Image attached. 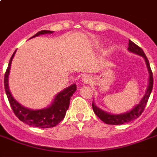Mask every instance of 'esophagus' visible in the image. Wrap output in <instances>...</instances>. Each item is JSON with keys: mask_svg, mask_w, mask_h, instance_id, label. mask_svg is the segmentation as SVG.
<instances>
[{"mask_svg": "<svg viewBox=\"0 0 157 157\" xmlns=\"http://www.w3.org/2000/svg\"><path fill=\"white\" fill-rule=\"evenodd\" d=\"M82 81H83L85 83H89V82H90L91 77L89 76V75H85V76H83V77H82Z\"/></svg>", "mask_w": 157, "mask_h": 157, "instance_id": "1", "label": "esophagus"}]
</instances>
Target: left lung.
<instances>
[{
	"mask_svg": "<svg viewBox=\"0 0 157 157\" xmlns=\"http://www.w3.org/2000/svg\"><path fill=\"white\" fill-rule=\"evenodd\" d=\"M129 51L134 54H139L140 56H142L144 59L145 62H146L147 67L149 73V83L145 95L144 96V98H142V100L140 101V103L138 105H136L135 107L128 112L123 113V114H117L113 115L107 113V112H104L100 108H98L94 103H92V107H93V110L94 113L97 115V117L103 121L104 123L107 124H122L124 123H128V122L134 121V120L137 119L139 116H141V114L144 112V108L146 107L148 98L150 97V94L152 90V87H153V75H152V71L150 67V64H149V61L147 58L146 54H144V50H142L141 48L138 46L136 44H134L133 41L129 40V47H128Z\"/></svg>",
	"mask_w": 157,
	"mask_h": 157,
	"instance_id": "left-lung-1",
	"label": "left lung"
}]
</instances>
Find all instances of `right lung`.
<instances>
[{
  "instance_id": "1",
  "label": "right lung",
  "mask_w": 157,
  "mask_h": 157,
  "mask_svg": "<svg viewBox=\"0 0 157 157\" xmlns=\"http://www.w3.org/2000/svg\"><path fill=\"white\" fill-rule=\"evenodd\" d=\"M52 33V31L42 30L40 32H38L36 34H35L31 38L35 37L39 35H42V34H48V33ZM15 52L16 50L13 52V55L11 56L10 59L8 67L6 69L5 77H4L5 90H6V95H7V98H8V100L10 102V104L13 113L21 121L24 122L31 126L39 127V128H43V129L54 127L61 121H63V119L65 117L67 111L69 107L71 97L72 96L74 92L76 90V86L73 84L55 96V98L54 99L52 104L49 107L40 110H32L23 107L20 103H18L13 98V96L11 95L8 86V78L10 70L11 63H12V59L14 56Z\"/></svg>"
}]
</instances>
